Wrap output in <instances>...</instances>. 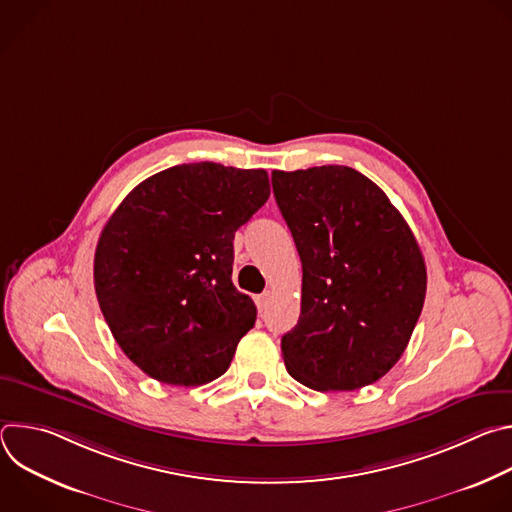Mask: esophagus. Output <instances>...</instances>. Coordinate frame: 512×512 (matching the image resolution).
<instances>
[{
    "label": "esophagus",
    "mask_w": 512,
    "mask_h": 512,
    "mask_svg": "<svg viewBox=\"0 0 512 512\" xmlns=\"http://www.w3.org/2000/svg\"><path fill=\"white\" fill-rule=\"evenodd\" d=\"M269 300H271V294H269V291H265V294H261V296H257V298H255V304H257V308H259V312L267 310Z\"/></svg>",
    "instance_id": "1"
}]
</instances>
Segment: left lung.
I'll return each instance as SVG.
<instances>
[{
    "mask_svg": "<svg viewBox=\"0 0 512 512\" xmlns=\"http://www.w3.org/2000/svg\"><path fill=\"white\" fill-rule=\"evenodd\" d=\"M302 259V314L281 338L287 373L314 391L385 377L419 320L421 249L387 194L346 166L271 172Z\"/></svg>",
    "mask_w": 512,
    "mask_h": 512,
    "instance_id": "1",
    "label": "left lung"
}]
</instances>
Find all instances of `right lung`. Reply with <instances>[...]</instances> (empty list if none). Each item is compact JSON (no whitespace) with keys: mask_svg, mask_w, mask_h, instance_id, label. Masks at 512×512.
Masks as SVG:
<instances>
[{"mask_svg":"<svg viewBox=\"0 0 512 512\" xmlns=\"http://www.w3.org/2000/svg\"><path fill=\"white\" fill-rule=\"evenodd\" d=\"M265 170L182 164L135 186L95 251V291L113 338L152 379L198 387L221 377L255 326L233 285V239L267 202Z\"/></svg>","mask_w":512,"mask_h":512,"instance_id":"1","label":"right lung"}]
</instances>
